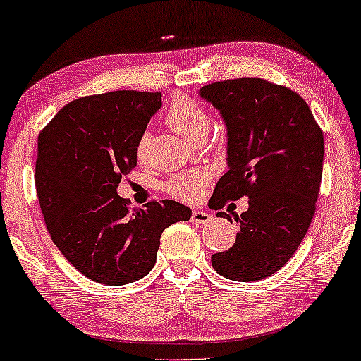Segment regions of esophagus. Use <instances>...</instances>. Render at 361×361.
<instances>
[{
    "mask_svg": "<svg viewBox=\"0 0 361 361\" xmlns=\"http://www.w3.org/2000/svg\"><path fill=\"white\" fill-rule=\"evenodd\" d=\"M192 221L195 224H209L210 221H212V215H210L209 212H204V210H193Z\"/></svg>",
    "mask_w": 361,
    "mask_h": 361,
    "instance_id": "34e87169",
    "label": "esophagus"
}]
</instances>
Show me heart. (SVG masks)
<instances>
[{"instance_id":"obj_1","label":"heart","mask_w":361,"mask_h":361,"mask_svg":"<svg viewBox=\"0 0 361 361\" xmlns=\"http://www.w3.org/2000/svg\"><path fill=\"white\" fill-rule=\"evenodd\" d=\"M166 122L173 130L183 135L185 139L193 140V142L198 139H205L210 127H212V122H210L209 114H207L204 106L198 105L197 102L186 100V98H176L169 105ZM147 144L149 135L142 134L137 142V147H135L137 159L142 161L147 156ZM207 180H209V175L205 171L183 173V175L173 176L166 188L173 197L180 198V200H195L200 193L202 186L207 183Z\"/></svg>"}]
</instances>
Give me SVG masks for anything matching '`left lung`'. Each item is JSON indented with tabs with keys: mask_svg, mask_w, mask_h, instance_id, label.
<instances>
[{
	"mask_svg": "<svg viewBox=\"0 0 361 361\" xmlns=\"http://www.w3.org/2000/svg\"><path fill=\"white\" fill-rule=\"evenodd\" d=\"M227 127V173L209 205L250 198L234 215L239 233L231 250L212 255L217 273L235 281L273 275L292 258L316 212L324 137L300 94L261 78H239L198 91ZM233 222L227 214L217 212Z\"/></svg>",
	"mask_w": 361,
	"mask_h": 361,
	"instance_id": "obj_1",
	"label": "left lung"
}]
</instances>
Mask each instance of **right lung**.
I'll return each mask as SVG.
<instances>
[{
    "mask_svg": "<svg viewBox=\"0 0 361 361\" xmlns=\"http://www.w3.org/2000/svg\"><path fill=\"white\" fill-rule=\"evenodd\" d=\"M161 93L110 91L78 98L39 135L35 188L45 226L66 259L103 285L137 281L152 270L159 239L192 210L175 200L128 212L117 193L137 166L135 147Z\"/></svg>",
    "mask_w": 361,
    "mask_h": 361,
    "instance_id": "add662e5",
    "label": "right lung"
}]
</instances>
